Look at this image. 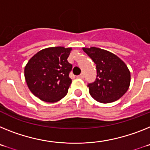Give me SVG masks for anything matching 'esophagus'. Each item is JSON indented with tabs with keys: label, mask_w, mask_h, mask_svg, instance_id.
Masks as SVG:
<instances>
[{
	"label": "esophagus",
	"mask_w": 150,
	"mask_h": 150,
	"mask_svg": "<svg viewBox=\"0 0 150 150\" xmlns=\"http://www.w3.org/2000/svg\"><path fill=\"white\" fill-rule=\"evenodd\" d=\"M77 78H79V79H84V75H83V74H81V75H78V76H77Z\"/></svg>",
	"instance_id": "34e87169"
}]
</instances>
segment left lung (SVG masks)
I'll use <instances>...</instances> for the list:
<instances>
[{
  "instance_id": "obj_1",
  "label": "left lung",
  "mask_w": 150,
  "mask_h": 150,
  "mask_svg": "<svg viewBox=\"0 0 150 150\" xmlns=\"http://www.w3.org/2000/svg\"><path fill=\"white\" fill-rule=\"evenodd\" d=\"M96 64L97 78L88 83L91 96L98 102L108 103L116 101L127 92L131 73L125 63L111 52L98 47L83 48Z\"/></svg>"
}]
</instances>
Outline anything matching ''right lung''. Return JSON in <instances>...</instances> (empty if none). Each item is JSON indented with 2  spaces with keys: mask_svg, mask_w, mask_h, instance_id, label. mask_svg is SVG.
<instances>
[{
  "mask_svg": "<svg viewBox=\"0 0 150 150\" xmlns=\"http://www.w3.org/2000/svg\"><path fill=\"white\" fill-rule=\"evenodd\" d=\"M71 50L63 47L46 48L29 59L25 67V79L35 97L55 103L67 94L71 83L72 65L67 60Z\"/></svg>",
  "mask_w": 150,
  "mask_h": 150,
  "instance_id": "1",
  "label": "right lung"
}]
</instances>
